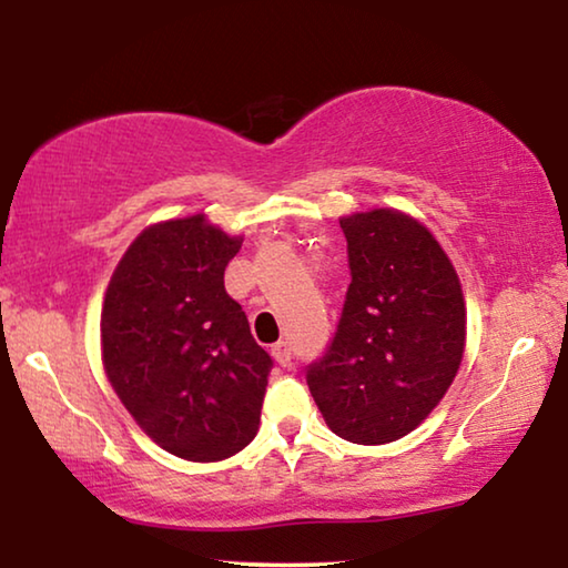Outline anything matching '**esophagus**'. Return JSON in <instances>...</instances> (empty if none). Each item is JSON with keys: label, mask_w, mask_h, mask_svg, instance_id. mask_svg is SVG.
Segmentation results:
<instances>
[{"label": "esophagus", "mask_w": 568, "mask_h": 568, "mask_svg": "<svg viewBox=\"0 0 568 568\" xmlns=\"http://www.w3.org/2000/svg\"><path fill=\"white\" fill-rule=\"evenodd\" d=\"M271 353H273V358L283 365V368H291V365H293V351H291V343H285V341L275 343L273 348H271Z\"/></svg>", "instance_id": "1"}]
</instances>
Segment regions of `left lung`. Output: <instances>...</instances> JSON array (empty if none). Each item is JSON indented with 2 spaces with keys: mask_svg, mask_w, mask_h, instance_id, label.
Segmentation results:
<instances>
[{
  "mask_svg": "<svg viewBox=\"0 0 568 568\" xmlns=\"http://www.w3.org/2000/svg\"><path fill=\"white\" fill-rule=\"evenodd\" d=\"M351 285L328 353L307 388L335 436L398 440L428 418L466 348V303L454 263L430 230L400 210L341 217Z\"/></svg>",
  "mask_w": 568,
  "mask_h": 568,
  "instance_id": "obj_1",
  "label": "left lung"
}]
</instances>
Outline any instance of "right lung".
<instances>
[{
	"mask_svg": "<svg viewBox=\"0 0 568 568\" xmlns=\"http://www.w3.org/2000/svg\"><path fill=\"white\" fill-rule=\"evenodd\" d=\"M240 245L203 213L155 223L104 291L102 363L114 393L160 448L195 464L255 438L273 368L225 291Z\"/></svg>",
	"mask_w": 568,
	"mask_h": 568,
	"instance_id": "add662e5",
	"label": "right lung"
}]
</instances>
